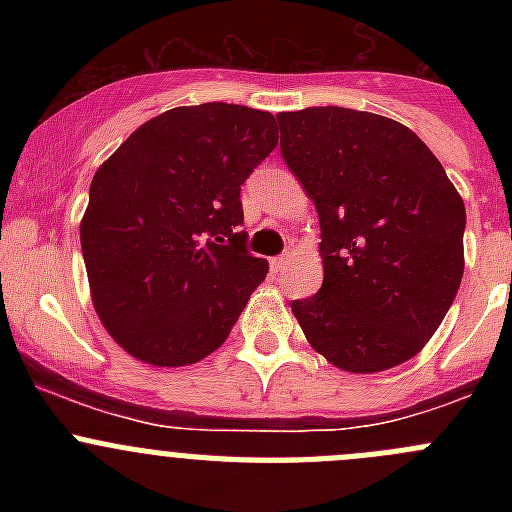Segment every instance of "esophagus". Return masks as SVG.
<instances>
[{
  "label": "esophagus",
  "mask_w": 512,
  "mask_h": 512,
  "mask_svg": "<svg viewBox=\"0 0 512 512\" xmlns=\"http://www.w3.org/2000/svg\"><path fill=\"white\" fill-rule=\"evenodd\" d=\"M289 260H292V257H289V255H280V257H275V260H272V270H277V272L285 270Z\"/></svg>",
  "instance_id": "34e87169"
}]
</instances>
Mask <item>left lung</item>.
<instances>
[{
	"label": "left lung",
	"mask_w": 512,
	"mask_h": 512,
	"mask_svg": "<svg viewBox=\"0 0 512 512\" xmlns=\"http://www.w3.org/2000/svg\"><path fill=\"white\" fill-rule=\"evenodd\" d=\"M282 158L317 205L324 282L294 299L304 337L352 374L394 369L441 327L463 280L466 205L394 118L342 106L277 113Z\"/></svg>",
	"instance_id": "8db88e82"
}]
</instances>
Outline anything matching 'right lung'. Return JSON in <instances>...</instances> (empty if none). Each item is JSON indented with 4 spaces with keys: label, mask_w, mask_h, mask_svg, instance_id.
I'll list each match as a JSON object with an SVG mask.
<instances>
[{
    "label": "right lung",
    "mask_w": 512,
    "mask_h": 512,
    "mask_svg": "<svg viewBox=\"0 0 512 512\" xmlns=\"http://www.w3.org/2000/svg\"><path fill=\"white\" fill-rule=\"evenodd\" d=\"M275 146L272 113L213 101L160 113L103 160L81 252L118 347L188 366L225 342L270 270L245 247L240 185Z\"/></svg>",
    "instance_id": "1"
}]
</instances>
